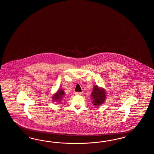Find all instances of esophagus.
I'll list each match as a JSON object with an SVG mask.
<instances>
[{
  "label": "esophagus",
  "mask_w": 154,
  "mask_h": 154,
  "mask_svg": "<svg viewBox=\"0 0 154 154\" xmlns=\"http://www.w3.org/2000/svg\"><path fill=\"white\" fill-rule=\"evenodd\" d=\"M82 93L81 92H75V95H82Z\"/></svg>",
  "instance_id": "esophagus-1"
}]
</instances>
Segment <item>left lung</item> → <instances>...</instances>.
Masks as SVG:
<instances>
[{"mask_svg": "<svg viewBox=\"0 0 154 154\" xmlns=\"http://www.w3.org/2000/svg\"><path fill=\"white\" fill-rule=\"evenodd\" d=\"M92 104L94 106H98L103 104L106 100V92L105 89L96 85L91 94Z\"/></svg>", "mask_w": 154, "mask_h": 154, "instance_id": "left-lung-1", "label": "left lung"}]
</instances>
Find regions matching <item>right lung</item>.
I'll return each instance as SVG.
<instances>
[{"label":"right lung","mask_w":154,"mask_h":154,"mask_svg":"<svg viewBox=\"0 0 154 154\" xmlns=\"http://www.w3.org/2000/svg\"><path fill=\"white\" fill-rule=\"evenodd\" d=\"M65 96V93L63 91V90L61 89H58L56 91V93H54L52 96V98L53 101H57V102H60L61 100L63 99V98Z\"/></svg>","instance_id":"1"}]
</instances>
